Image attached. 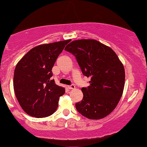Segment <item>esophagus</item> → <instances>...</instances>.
Wrapping results in <instances>:
<instances>
[{
	"mask_svg": "<svg viewBox=\"0 0 147 147\" xmlns=\"http://www.w3.org/2000/svg\"><path fill=\"white\" fill-rule=\"evenodd\" d=\"M68 88L69 89V90H72V89H75V85L72 84V85H68Z\"/></svg>",
	"mask_w": 147,
	"mask_h": 147,
	"instance_id": "obj_1",
	"label": "esophagus"
}]
</instances>
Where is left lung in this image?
I'll return each mask as SVG.
<instances>
[{
  "label": "left lung",
  "instance_id": "left-lung-1",
  "mask_svg": "<svg viewBox=\"0 0 147 147\" xmlns=\"http://www.w3.org/2000/svg\"><path fill=\"white\" fill-rule=\"evenodd\" d=\"M76 57L90 86L81 89L82 100L75 104L78 112L90 119L109 115L117 107L125 84V70L115 52L96 40L72 41L65 48Z\"/></svg>",
  "mask_w": 147,
  "mask_h": 147
}]
</instances>
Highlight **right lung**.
<instances>
[{
	"instance_id": "obj_1",
	"label": "right lung",
	"mask_w": 147,
	"mask_h": 147,
	"mask_svg": "<svg viewBox=\"0 0 147 147\" xmlns=\"http://www.w3.org/2000/svg\"><path fill=\"white\" fill-rule=\"evenodd\" d=\"M70 41L40 45L30 49L14 70L13 87L22 109L36 118L50 116L56 111L64 87L55 84L52 68L58 55Z\"/></svg>"
}]
</instances>
